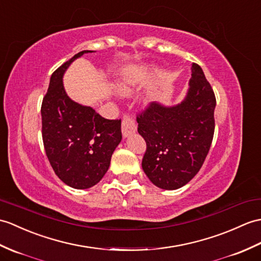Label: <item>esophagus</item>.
Listing matches in <instances>:
<instances>
[{
  "mask_svg": "<svg viewBox=\"0 0 261 261\" xmlns=\"http://www.w3.org/2000/svg\"><path fill=\"white\" fill-rule=\"evenodd\" d=\"M137 131L136 121L130 114H124L122 120V135L128 137Z\"/></svg>",
  "mask_w": 261,
  "mask_h": 261,
  "instance_id": "esophagus-1",
  "label": "esophagus"
}]
</instances>
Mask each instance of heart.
<instances>
[{"instance_id": "obj_1", "label": "heart", "mask_w": 261, "mask_h": 261, "mask_svg": "<svg viewBox=\"0 0 261 261\" xmlns=\"http://www.w3.org/2000/svg\"><path fill=\"white\" fill-rule=\"evenodd\" d=\"M118 89H119L120 92H122V93H128L129 91H130L129 84L128 83H124V82L118 84Z\"/></svg>"}]
</instances>
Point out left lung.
<instances>
[{"label":"left lung","instance_id":"left-lung-1","mask_svg":"<svg viewBox=\"0 0 261 261\" xmlns=\"http://www.w3.org/2000/svg\"><path fill=\"white\" fill-rule=\"evenodd\" d=\"M186 99L174 107L151 102L138 113V132L147 143L142 169L166 190L184 187L201 169L215 133L216 96L202 69L192 64Z\"/></svg>","mask_w":261,"mask_h":261}]
</instances>
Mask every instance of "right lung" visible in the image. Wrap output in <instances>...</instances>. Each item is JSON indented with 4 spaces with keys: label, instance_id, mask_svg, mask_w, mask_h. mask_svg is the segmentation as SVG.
<instances>
[{
    "label": "right lung",
    "instance_id": "1",
    "mask_svg": "<svg viewBox=\"0 0 261 261\" xmlns=\"http://www.w3.org/2000/svg\"><path fill=\"white\" fill-rule=\"evenodd\" d=\"M76 53L53 72L41 106L42 139L52 169L65 185L88 189L103 178L122 139L121 119L109 120L66 95L65 70L84 53Z\"/></svg>",
    "mask_w": 261,
    "mask_h": 261
}]
</instances>
